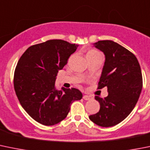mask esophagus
Here are the masks:
<instances>
[{"mask_svg":"<svg viewBox=\"0 0 150 150\" xmlns=\"http://www.w3.org/2000/svg\"><path fill=\"white\" fill-rule=\"evenodd\" d=\"M83 98L86 100H92L93 98L90 96H86V95H85V96H83Z\"/></svg>","mask_w":150,"mask_h":150,"instance_id":"34e87169","label":"esophagus"}]
</instances>
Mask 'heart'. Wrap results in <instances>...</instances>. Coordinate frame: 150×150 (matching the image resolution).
I'll return each instance as SVG.
<instances>
[{
  "label": "heart",
  "instance_id": "obj_1",
  "mask_svg": "<svg viewBox=\"0 0 150 150\" xmlns=\"http://www.w3.org/2000/svg\"><path fill=\"white\" fill-rule=\"evenodd\" d=\"M86 58H94V57H98V56H101L100 53L99 52L98 50H95V49H90L86 52Z\"/></svg>",
  "mask_w": 150,
  "mask_h": 150
}]
</instances>
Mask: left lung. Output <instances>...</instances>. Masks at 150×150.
I'll return each mask as SVG.
<instances>
[{
	"label": "left lung",
	"mask_w": 150,
	"mask_h": 150,
	"mask_svg": "<svg viewBox=\"0 0 150 150\" xmlns=\"http://www.w3.org/2000/svg\"><path fill=\"white\" fill-rule=\"evenodd\" d=\"M94 46L105 54V62L98 89L107 87L108 96H96L100 110L89 115L97 125H117L130 114L138 102L143 86L138 59L131 52L112 40H99Z\"/></svg>",
	"instance_id": "obj_1"
}]
</instances>
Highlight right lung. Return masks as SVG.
Listing matches in <instances>:
<instances>
[{"label": "right lung", "instance_id": "right-lung-1", "mask_svg": "<svg viewBox=\"0 0 150 150\" xmlns=\"http://www.w3.org/2000/svg\"><path fill=\"white\" fill-rule=\"evenodd\" d=\"M78 47L63 40H50L29 47L18 61L14 74L16 96L29 116L43 125L61 122L72 102L82 98L78 89L58 90L54 85L58 71Z\"/></svg>", "mask_w": 150, "mask_h": 150}]
</instances>
